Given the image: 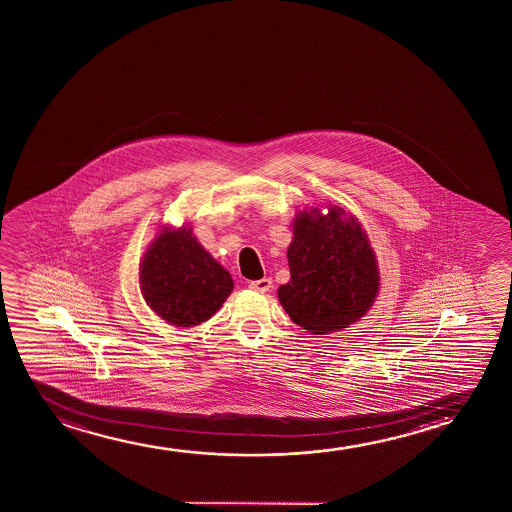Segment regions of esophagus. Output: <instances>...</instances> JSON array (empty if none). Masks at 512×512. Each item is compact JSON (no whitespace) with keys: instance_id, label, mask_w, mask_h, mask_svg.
Returning <instances> with one entry per match:
<instances>
[{"instance_id":"1","label":"esophagus","mask_w":512,"mask_h":512,"mask_svg":"<svg viewBox=\"0 0 512 512\" xmlns=\"http://www.w3.org/2000/svg\"><path fill=\"white\" fill-rule=\"evenodd\" d=\"M248 287L255 290V292L264 294V292H269V288L273 287V281L269 280V278H260V280L250 281Z\"/></svg>"}]
</instances>
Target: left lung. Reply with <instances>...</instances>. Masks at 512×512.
<instances>
[{"instance_id": "left-lung-1", "label": "left lung", "mask_w": 512, "mask_h": 512, "mask_svg": "<svg viewBox=\"0 0 512 512\" xmlns=\"http://www.w3.org/2000/svg\"><path fill=\"white\" fill-rule=\"evenodd\" d=\"M287 257L290 281L278 297L302 329L323 336L371 308L379 288L376 259L362 227L343 208L297 215Z\"/></svg>"}]
</instances>
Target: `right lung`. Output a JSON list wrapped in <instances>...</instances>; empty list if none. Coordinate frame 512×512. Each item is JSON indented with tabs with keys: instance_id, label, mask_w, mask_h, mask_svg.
<instances>
[{
	"instance_id": "right-lung-1",
	"label": "right lung",
	"mask_w": 512,
	"mask_h": 512,
	"mask_svg": "<svg viewBox=\"0 0 512 512\" xmlns=\"http://www.w3.org/2000/svg\"><path fill=\"white\" fill-rule=\"evenodd\" d=\"M140 283L148 306L176 327L206 322L234 287L231 274L187 229L157 236L141 264Z\"/></svg>"
}]
</instances>
